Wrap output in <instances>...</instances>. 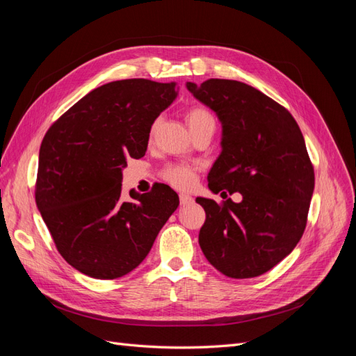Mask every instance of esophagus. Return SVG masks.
I'll list each match as a JSON object with an SVG mask.
<instances>
[{
  "instance_id": "34e87169",
  "label": "esophagus",
  "mask_w": 356,
  "mask_h": 356,
  "mask_svg": "<svg viewBox=\"0 0 356 356\" xmlns=\"http://www.w3.org/2000/svg\"><path fill=\"white\" fill-rule=\"evenodd\" d=\"M179 202L181 204H190L193 203V197L190 195H186V193H179Z\"/></svg>"
}]
</instances>
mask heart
I'll return each instance as SVG.
<instances>
[{
	"label": "heart",
	"instance_id": "1",
	"mask_svg": "<svg viewBox=\"0 0 356 356\" xmlns=\"http://www.w3.org/2000/svg\"><path fill=\"white\" fill-rule=\"evenodd\" d=\"M186 118H187V123L191 129V132L196 131V129H199V127L208 126V124L215 126L212 113L202 105H196V106H193V108H190L186 114ZM154 129H156V124H153V127H152V134L154 132ZM161 175H163V178L169 182V184L175 186L178 188H187L196 179V169L193 166H188V165L177 163V165H169Z\"/></svg>",
	"mask_w": 356,
	"mask_h": 356
}]
</instances>
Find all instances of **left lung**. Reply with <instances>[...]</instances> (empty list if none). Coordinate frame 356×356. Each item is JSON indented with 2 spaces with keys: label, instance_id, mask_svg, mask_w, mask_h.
<instances>
[{
  "label": "left lung",
  "instance_id": "1",
  "mask_svg": "<svg viewBox=\"0 0 356 356\" xmlns=\"http://www.w3.org/2000/svg\"><path fill=\"white\" fill-rule=\"evenodd\" d=\"M187 89L222 126L209 190L242 195L239 203L196 199L207 212L199 245L222 275L260 276L291 254L306 229L315 174L303 134L286 108L252 86L211 79L188 81Z\"/></svg>",
  "mask_w": 356,
  "mask_h": 356
}]
</instances>
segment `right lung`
Masks as SVG:
<instances>
[{"instance_id":"right-lung-1","label":"right lung","mask_w":356,"mask_h":356,"mask_svg":"<svg viewBox=\"0 0 356 356\" xmlns=\"http://www.w3.org/2000/svg\"><path fill=\"white\" fill-rule=\"evenodd\" d=\"M177 83H106L50 126L38 156L35 202L59 254L79 272L115 279L143 263L179 199L157 184L122 199L127 159H141Z\"/></svg>"}]
</instances>
